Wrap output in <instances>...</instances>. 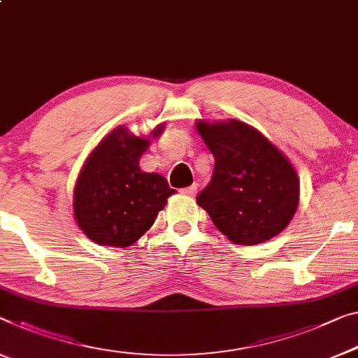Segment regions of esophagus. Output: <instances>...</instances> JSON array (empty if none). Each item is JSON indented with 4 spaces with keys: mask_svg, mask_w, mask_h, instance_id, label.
Instances as JSON below:
<instances>
[{
    "mask_svg": "<svg viewBox=\"0 0 358 358\" xmlns=\"http://www.w3.org/2000/svg\"><path fill=\"white\" fill-rule=\"evenodd\" d=\"M180 194L187 196H195L196 194V184H192L190 187H185V189L180 190Z\"/></svg>",
    "mask_w": 358,
    "mask_h": 358,
    "instance_id": "obj_1",
    "label": "esophagus"
}]
</instances>
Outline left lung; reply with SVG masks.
I'll use <instances>...</instances> for the list:
<instances>
[{
  "label": "left lung",
  "mask_w": 358,
  "mask_h": 358,
  "mask_svg": "<svg viewBox=\"0 0 358 358\" xmlns=\"http://www.w3.org/2000/svg\"><path fill=\"white\" fill-rule=\"evenodd\" d=\"M214 157L210 185L196 196L219 232L257 245L288 227L299 206V176L288 157L240 120L195 123Z\"/></svg>",
  "instance_id": "obj_1"
}]
</instances>
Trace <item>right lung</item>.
Returning <instances> with one entry per match:
<instances>
[{"label": "right lung", "mask_w": 358, "mask_h": 358, "mask_svg": "<svg viewBox=\"0 0 358 358\" xmlns=\"http://www.w3.org/2000/svg\"><path fill=\"white\" fill-rule=\"evenodd\" d=\"M164 123L148 136L118 126L92 148L73 190V217L87 238L101 246L126 248L144 235L176 190L162 174L145 173L141 157Z\"/></svg>", "instance_id": "right-lung-1"}]
</instances>
